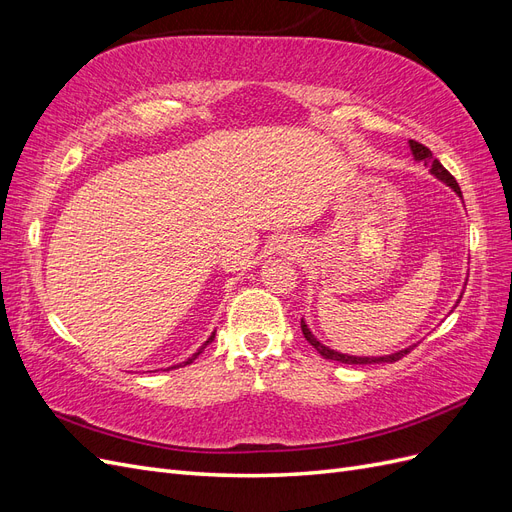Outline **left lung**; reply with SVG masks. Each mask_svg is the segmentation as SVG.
<instances>
[{
	"instance_id": "8db88e82",
	"label": "left lung",
	"mask_w": 512,
	"mask_h": 512,
	"mask_svg": "<svg viewBox=\"0 0 512 512\" xmlns=\"http://www.w3.org/2000/svg\"><path fill=\"white\" fill-rule=\"evenodd\" d=\"M410 149H412V153H414V158L418 160V162H425V166H429V170H431V175H436L440 181H444L446 185H451V188L461 196V190H459V183L455 181V177L448 173V170L440 164V160L438 158H433L431 156V151L425 147V145H421V143H416V141H410ZM301 331H303V335H305V339L309 344H312L324 359H329V361H339V363H346V365H374V363H395V361H399V359H404V356L412 350V348H406V350H399V352H395V354H386V356H348V354H342V352H335V350H331V348H327L324 344H320L318 339L312 335V331L307 329V324L301 320Z\"/></svg>"
}]
</instances>
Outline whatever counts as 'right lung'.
Returning <instances> with one entry per match:
<instances>
[{
    "instance_id": "right-lung-1",
    "label": "right lung",
    "mask_w": 512,
    "mask_h": 512,
    "mask_svg": "<svg viewBox=\"0 0 512 512\" xmlns=\"http://www.w3.org/2000/svg\"><path fill=\"white\" fill-rule=\"evenodd\" d=\"M213 337H215V333H213V335H211V337H209V339H207V342H205V344H203V346H200V350H198V352H194V354H192V356H190V359H188V361H185V365H190V363H192V361H194V359H196V356H198V354H200V352H203V350H205V348H207V346H209V344H211V342H213Z\"/></svg>"
}]
</instances>
